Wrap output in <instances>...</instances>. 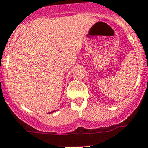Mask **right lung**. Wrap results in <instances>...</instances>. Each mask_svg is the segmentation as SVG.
Segmentation results:
<instances>
[{
    "instance_id": "add662e5",
    "label": "right lung",
    "mask_w": 148,
    "mask_h": 148,
    "mask_svg": "<svg viewBox=\"0 0 148 148\" xmlns=\"http://www.w3.org/2000/svg\"><path fill=\"white\" fill-rule=\"evenodd\" d=\"M55 112V111H53V112H49V113H51V112Z\"/></svg>"
}]
</instances>
